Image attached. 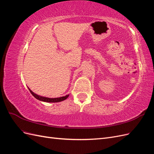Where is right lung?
I'll return each mask as SVG.
<instances>
[{"label": "right lung", "mask_w": 154, "mask_h": 154, "mask_svg": "<svg viewBox=\"0 0 154 154\" xmlns=\"http://www.w3.org/2000/svg\"><path fill=\"white\" fill-rule=\"evenodd\" d=\"M29 90L30 92L31 93V94L33 96L35 97V98H36L37 100L42 101H45V102H51V103H55V102H60V101H63L65 100H66L69 96V95H66V96H63V97H56V98H49V97L40 96L38 95L35 94V93L32 92L29 89Z\"/></svg>", "instance_id": "obj_1"}]
</instances>
